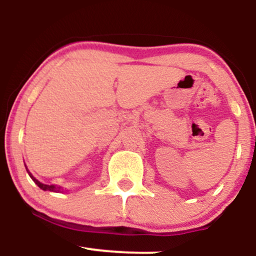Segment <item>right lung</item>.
<instances>
[{"label":"right lung","mask_w":256,"mask_h":256,"mask_svg":"<svg viewBox=\"0 0 256 256\" xmlns=\"http://www.w3.org/2000/svg\"><path fill=\"white\" fill-rule=\"evenodd\" d=\"M26 170H27V169H26ZM27 172H28L30 177H31V178L33 180V182H34L36 184H37L39 188H40V189H43V190H50V192H58V190H60V187H55V186H48V184H43V183H40V182H39L38 180H36L34 177H33V176L31 175V172H30L28 170H27Z\"/></svg>","instance_id":"obj_1"}]
</instances>
